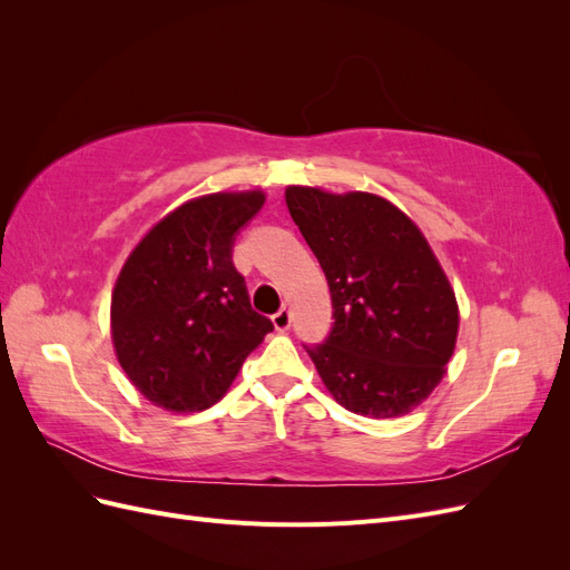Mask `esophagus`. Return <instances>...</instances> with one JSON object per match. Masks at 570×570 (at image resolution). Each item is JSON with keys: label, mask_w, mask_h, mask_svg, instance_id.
<instances>
[{"label": "esophagus", "mask_w": 570, "mask_h": 570, "mask_svg": "<svg viewBox=\"0 0 570 570\" xmlns=\"http://www.w3.org/2000/svg\"><path fill=\"white\" fill-rule=\"evenodd\" d=\"M289 321H292V316H289V308L287 306H283L278 314H273V325H275V331H287L289 327Z\"/></svg>", "instance_id": "1"}]
</instances>
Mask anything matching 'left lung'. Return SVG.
<instances>
[{"mask_svg":"<svg viewBox=\"0 0 570 570\" xmlns=\"http://www.w3.org/2000/svg\"><path fill=\"white\" fill-rule=\"evenodd\" d=\"M285 202L331 287L335 323L306 350L335 402L404 416L446 373L459 335L454 287L425 235L373 193L287 185Z\"/></svg>","mask_w":570,"mask_h":570,"instance_id":"obj_1","label":"left lung"}]
</instances>
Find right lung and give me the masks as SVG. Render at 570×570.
Segmentation results:
<instances>
[{"instance_id": "add662e5", "label": "right lung", "mask_w": 570, "mask_h": 570, "mask_svg": "<svg viewBox=\"0 0 570 570\" xmlns=\"http://www.w3.org/2000/svg\"><path fill=\"white\" fill-rule=\"evenodd\" d=\"M264 189L180 204L128 254L111 292V342L145 400L174 413L214 406L273 331L233 266L235 233L262 209Z\"/></svg>"}]
</instances>
